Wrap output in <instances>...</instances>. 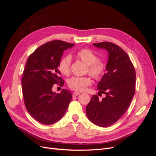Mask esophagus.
I'll use <instances>...</instances> for the list:
<instances>
[{
  "mask_svg": "<svg viewBox=\"0 0 156 156\" xmlns=\"http://www.w3.org/2000/svg\"><path fill=\"white\" fill-rule=\"evenodd\" d=\"M79 94H80V92H74V93H73L72 96H73V97H75V96L79 95Z\"/></svg>",
  "mask_w": 156,
  "mask_h": 156,
  "instance_id": "obj_1",
  "label": "esophagus"
}]
</instances>
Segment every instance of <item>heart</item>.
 Instances as JSON below:
<instances>
[{
    "instance_id": "heart-1",
    "label": "heart",
    "mask_w": 156,
    "mask_h": 156,
    "mask_svg": "<svg viewBox=\"0 0 156 156\" xmlns=\"http://www.w3.org/2000/svg\"><path fill=\"white\" fill-rule=\"evenodd\" d=\"M76 56L78 59L87 65L86 72L96 80L100 79L104 75L106 70V64L101 60L98 59L97 55L88 49H82L77 52ZM72 57L70 55H66L60 59L58 63V69L64 75H68L70 72ZM92 80L88 76L72 77L68 81V87L76 92L84 90L90 85Z\"/></svg>"
}]
</instances>
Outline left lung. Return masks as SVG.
Wrapping results in <instances>:
<instances>
[{
    "label": "left lung",
    "mask_w": 156,
    "mask_h": 156,
    "mask_svg": "<svg viewBox=\"0 0 156 156\" xmlns=\"http://www.w3.org/2000/svg\"><path fill=\"white\" fill-rule=\"evenodd\" d=\"M93 45L108 51L106 73L97 85L106 96L100 100L93 95L86 112L93 124L104 127L115 123L129 107L135 92L136 74L129 56L119 45L107 41Z\"/></svg>",
    "instance_id": "obj_1"
}]
</instances>
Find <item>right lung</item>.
<instances>
[{"label":"right lung","mask_w":156,"mask_h":156,"mask_svg":"<svg viewBox=\"0 0 156 156\" xmlns=\"http://www.w3.org/2000/svg\"><path fill=\"white\" fill-rule=\"evenodd\" d=\"M53 40L37 48L29 56L23 71L22 90L25 107L29 114L41 124L50 125L65 115L72 95L69 90L60 94L52 91L53 84L63 86L58 63L64 51L74 45Z\"/></svg>","instance_id":"obj_1"}]
</instances>
